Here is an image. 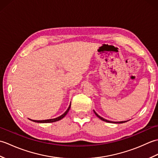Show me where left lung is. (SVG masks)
Masks as SVG:
<instances>
[{
	"mask_svg": "<svg viewBox=\"0 0 158 158\" xmlns=\"http://www.w3.org/2000/svg\"><path fill=\"white\" fill-rule=\"evenodd\" d=\"M94 113H95V115L98 117L99 119H100L101 120H102V121H104V122H108V123H125V122H127V121H123V122H111V121H109V120H107V119H104L103 117H100V115H98V114H97L96 113V111L95 110H94Z\"/></svg>",
	"mask_w": 158,
	"mask_h": 158,
	"instance_id": "obj_1",
	"label": "left lung"
}]
</instances>
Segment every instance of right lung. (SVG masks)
I'll list each match as a JSON object with an SVG mask.
<instances>
[{
	"label": "right lung",
	"instance_id": "1",
	"mask_svg": "<svg viewBox=\"0 0 158 158\" xmlns=\"http://www.w3.org/2000/svg\"><path fill=\"white\" fill-rule=\"evenodd\" d=\"M70 105H71V102H70L68 109H67V110H66V111L62 114V115H60V116H59V117H56V118L49 119H45V120H32V119H31V121H32V122H37V123H52V122H58V121H59V120H60V119H62V118H64V117L66 116V114L68 113L69 110V109H70Z\"/></svg>",
	"mask_w": 158,
	"mask_h": 158
}]
</instances>
